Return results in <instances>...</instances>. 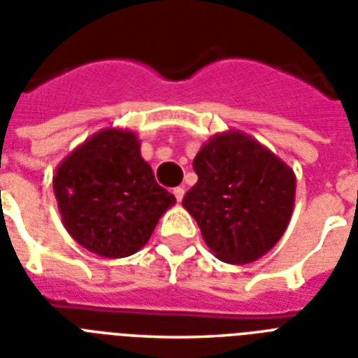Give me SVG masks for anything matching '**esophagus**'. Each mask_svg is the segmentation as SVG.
Returning a JSON list of instances; mask_svg holds the SVG:
<instances>
[{
    "instance_id": "esophagus-1",
    "label": "esophagus",
    "mask_w": 358,
    "mask_h": 358,
    "mask_svg": "<svg viewBox=\"0 0 358 358\" xmlns=\"http://www.w3.org/2000/svg\"><path fill=\"white\" fill-rule=\"evenodd\" d=\"M173 193H174V196H176V201L182 202V199H184V195H185V189L184 187H174Z\"/></svg>"
}]
</instances>
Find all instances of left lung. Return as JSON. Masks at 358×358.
<instances>
[{"label": "left lung", "mask_w": 358, "mask_h": 358, "mask_svg": "<svg viewBox=\"0 0 358 358\" xmlns=\"http://www.w3.org/2000/svg\"><path fill=\"white\" fill-rule=\"evenodd\" d=\"M199 182L182 206L195 217L215 258L250 264L271 250L288 229L295 174L243 131L213 135L193 159Z\"/></svg>", "instance_id": "obj_1"}]
</instances>
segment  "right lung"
Here are the masks:
<instances>
[{"label": "right lung", "mask_w": 358, "mask_h": 358, "mask_svg": "<svg viewBox=\"0 0 358 358\" xmlns=\"http://www.w3.org/2000/svg\"><path fill=\"white\" fill-rule=\"evenodd\" d=\"M128 129L106 128L72 150L53 174L64 229L87 250L124 258L145 247L176 199L157 184Z\"/></svg>", "instance_id": "right-lung-1"}]
</instances>
